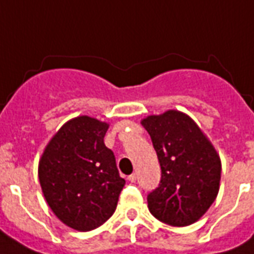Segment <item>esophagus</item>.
<instances>
[{"label":"esophagus","instance_id":"34e87169","mask_svg":"<svg viewBox=\"0 0 254 254\" xmlns=\"http://www.w3.org/2000/svg\"><path fill=\"white\" fill-rule=\"evenodd\" d=\"M127 179H128V181H131V183H135V181H136V175L132 173V175H129Z\"/></svg>","mask_w":254,"mask_h":254}]
</instances>
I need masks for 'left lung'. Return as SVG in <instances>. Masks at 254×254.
<instances>
[{
  "mask_svg": "<svg viewBox=\"0 0 254 254\" xmlns=\"http://www.w3.org/2000/svg\"><path fill=\"white\" fill-rule=\"evenodd\" d=\"M140 123L149 132L161 166L160 186L147 196L150 212L170 226L195 223L219 192V154L184 112L169 109Z\"/></svg>",
  "mask_w": 254,
  "mask_h": 254,
  "instance_id": "1",
  "label": "left lung"
}]
</instances>
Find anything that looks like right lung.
Returning a JSON list of instances; mask_svg holds the SVG:
<instances>
[{"instance_id":"add662e5","label":"right lung","mask_w":254,"mask_h":254,"mask_svg":"<svg viewBox=\"0 0 254 254\" xmlns=\"http://www.w3.org/2000/svg\"><path fill=\"white\" fill-rule=\"evenodd\" d=\"M108 127L86 115L70 119L39 161L44 199L59 221L74 230H93L108 221L126 184L104 143Z\"/></svg>"}]
</instances>
